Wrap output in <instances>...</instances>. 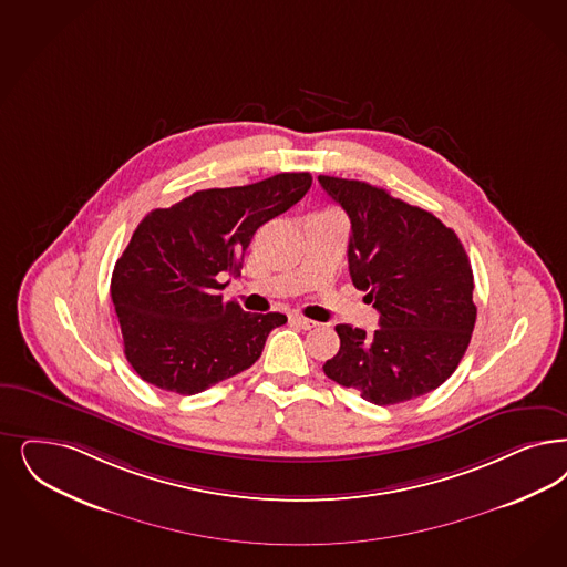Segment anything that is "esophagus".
Segmentation results:
<instances>
[{
    "instance_id": "esophagus-1",
    "label": "esophagus",
    "mask_w": 567,
    "mask_h": 567,
    "mask_svg": "<svg viewBox=\"0 0 567 567\" xmlns=\"http://www.w3.org/2000/svg\"><path fill=\"white\" fill-rule=\"evenodd\" d=\"M291 322H293V324H297V327H301L303 331H312V329H316V327H318V322H316V320H310V318H303V316H299V313H293V316H291Z\"/></svg>"
}]
</instances>
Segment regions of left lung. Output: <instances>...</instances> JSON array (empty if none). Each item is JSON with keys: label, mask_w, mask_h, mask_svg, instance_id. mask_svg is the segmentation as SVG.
Listing matches in <instances>:
<instances>
[{"label": "left lung", "mask_w": 567, "mask_h": 567, "mask_svg": "<svg viewBox=\"0 0 567 567\" xmlns=\"http://www.w3.org/2000/svg\"><path fill=\"white\" fill-rule=\"evenodd\" d=\"M318 182L352 221L350 276L379 312L371 334L334 327L341 348L324 374L377 406L440 388L467 352L477 316L463 243L435 215L383 188L343 177Z\"/></svg>", "instance_id": "obj_1"}]
</instances>
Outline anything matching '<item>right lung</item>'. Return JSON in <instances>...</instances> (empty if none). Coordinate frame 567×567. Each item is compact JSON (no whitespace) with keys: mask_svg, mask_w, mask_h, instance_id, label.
<instances>
[{"mask_svg":"<svg viewBox=\"0 0 567 567\" xmlns=\"http://www.w3.org/2000/svg\"><path fill=\"white\" fill-rule=\"evenodd\" d=\"M312 186L308 172L209 188L137 224L111 278L125 358L158 390L193 395L254 367L285 313L224 301L219 278L238 274L259 226Z\"/></svg>","mask_w":567,"mask_h":567,"instance_id":"add662e5","label":"right lung"}]
</instances>
